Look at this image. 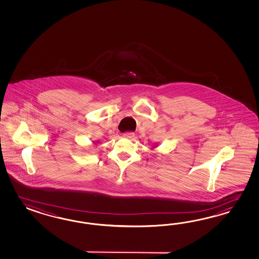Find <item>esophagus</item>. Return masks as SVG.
<instances>
[{"label":"esophagus","instance_id":"1","mask_svg":"<svg viewBox=\"0 0 259 259\" xmlns=\"http://www.w3.org/2000/svg\"><path fill=\"white\" fill-rule=\"evenodd\" d=\"M123 138L128 139V140H134L135 134L133 132H125V133L123 134Z\"/></svg>","mask_w":259,"mask_h":259}]
</instances>
